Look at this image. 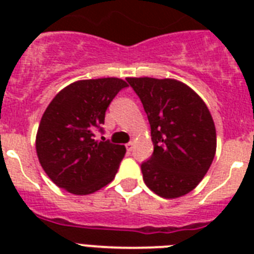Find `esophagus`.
<instances>
[{
	"mask_svg": "<svg viewBox=\"0 0 254 254\" xmlns=\"http://www.w3.org/2000/svg\"><path fill=\"white\" fill-rule=\"evenodd\" d=\"M125 146H127V153H130V151L133 150V147H134V143L129 142V143H127Z\"/></svg>",
	"mask_w": 254,
	"mask_h": 254,
	"instance_id": "34e87169",
	"label": "esophagus"
}]
</instances>
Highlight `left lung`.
Returning <instances> with one entry per match:
<instances>
[{
  "instance_id": "8db88e82",
  "label": "left lung",
  "mask_w": 254,
  "mask_h": 254,
  "mask_svg": "<svg viewBox=\"0 0 254 254\" xmlns=\"http://www.w3.org/2000/svg\"><path fill=\"white\" fill-rule=\"evenodd\" d=\"M151 127L154 151L142 162L143 181L157 195L175 199L192 191L216 153V129L204 101L174 79L127 77Z\"/></svg>"
}]
</instances>
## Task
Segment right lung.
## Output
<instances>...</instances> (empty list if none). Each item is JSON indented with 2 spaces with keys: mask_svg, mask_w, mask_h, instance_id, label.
Instances as JSON below:
<instances>
[{
  "mask_svg": "<svg viewBox=\"0 0 254 254\" xmlns=\"http://www.w3.org/2000/svg\"><path fill=\"white\" fill-rule=\"evenodd\" d=\"M127 81L117 77L79 80L63 88L49 104L38 127V159L61 189L87 195L111 183L127 149L101 137L109 104Z\"/></svg>",
  "mask_w": 254,
  "mask_h": 254,
  "instance_id": "add662e5",
  "label": "right lung"
}]
</instances>
